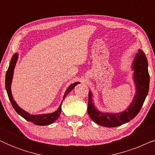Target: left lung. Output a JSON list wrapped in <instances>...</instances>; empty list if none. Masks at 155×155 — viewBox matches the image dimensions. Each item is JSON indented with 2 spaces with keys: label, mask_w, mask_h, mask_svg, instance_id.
Returning a JSON list of instances; mask_svg holds the SVG:
<instances>
[{
  "label": "left lung",
  "mask_w": 155,
  "mask_h": 155,
  "mask_svg": "<svg viewBox=\"0 0 155 155\" xmlns=\"http://www.w3.org/2000/svg\"><path fill=\"white\" fill-rule=\"evenodd\" d=\"M131 68L133 71L132 78L135 92L132 101L124 111L118 113L99 111L94 104L92 92L89 91L87 111L89 116L96 124L109 128L117 127L133 119L140 111L150 87L147 59L141 49H138V53L135 56Z\"/></svg>",
  "instance_id": "8db88e82"
}]
</instances>
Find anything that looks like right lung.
Segmentation results:
<instances>
[{
	"instance_id": "1",
	"label": "right lung",
	"mask_w": 155,
	"mask_h": 155,
	"mask_svg": "<svg viewBox=\"0 0 155 155\" xmlns=\"http://www.w3.org/2000/svg\"><path fill=\"white\" fill-rule=\"evenodd\" d=\"M18 59V53H15L13 56H12L11 60H10L9 67L7 72H6L5 75V89L7 91L8 97L10 102L12 104V107L14 108V109L15 110V111L18 113L19 115H20L22 117L25 118V120H27V121L31 122L32 124L35 125H38V126H47V125H50L54 123V121L58 119L60 116V114H61V105H62L63 101H61L60 106H59L58 109L56 110L54 112L52 113H48V114H31L29 112L25 111V110L22 109V108L19 107V105L16 103V101H15L12 96V91H11V84L12 78H13L14 75V70L15 68L17 61ZM78 84H80L79 82H75L74 83L70 84L68 87L67 88V90H65L63 95V100H64L65 97L69 94V92H71L72 90L75 88V87Z\"/></svg>"
}]
</instances>
